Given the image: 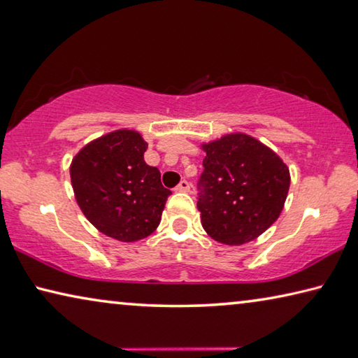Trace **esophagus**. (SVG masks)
I'll return each instance as SVG.
<instances>
[{"instance_id":"obj_1","label":"esophagus","mask_w":358,"mask_h":358,"mask_svg":"<svg viewBox=\"0 0 358 358\" xmlns=\"http://www.w3.org/2000/svg\"><path fill=\"white\" fill-rule=\"evenodd\" d=\"M177 191H181V192H186V191H189V181H186V180H181L180 183L177 185V188H175Z\"/></svg>"}]
</instances>
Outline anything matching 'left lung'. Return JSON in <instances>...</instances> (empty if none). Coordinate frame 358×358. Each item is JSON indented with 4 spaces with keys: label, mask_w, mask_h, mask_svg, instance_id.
Here are the masks:
<instances>
[{
    "label": "left lung",
    "mask_w": 358,
    "mask_h": 358,
    "mask_svg": "<svg viewBox=\"0 0 358 358\" xmlns=\"http://www.w3.org/2000/svg\"><path fill=\"white\" fill-rule=\"evenodd\" d=\"M197 208L207 234L226 245H242L269 228L285 203L290 172L282 159L245 134L203 145Z\"/></svg>",
    "instance_id": "8db88e82"
}]
</instances>
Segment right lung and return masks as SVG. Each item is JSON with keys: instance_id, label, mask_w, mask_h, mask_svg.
I'll list each match as a JSON object with an SVG mask.
<instances>
[{"instance_id": "obj_1", "label": "right lung", "mask_w": 358, "mask_h": 358, "mask_svg": "<svg viewBox=\"0 0 358 358\" xmlns=\"http://www.w3.org/2000/svg\"><path fill=\"white\" fill-rule=\"evenodd\" d=\"M146 148L138 132L116 130L84 146L70 167L83 213L100 232L121 242L152 234L172 194L162 186L159 169L145 162Z\"/></svg>"}]
</instances>
